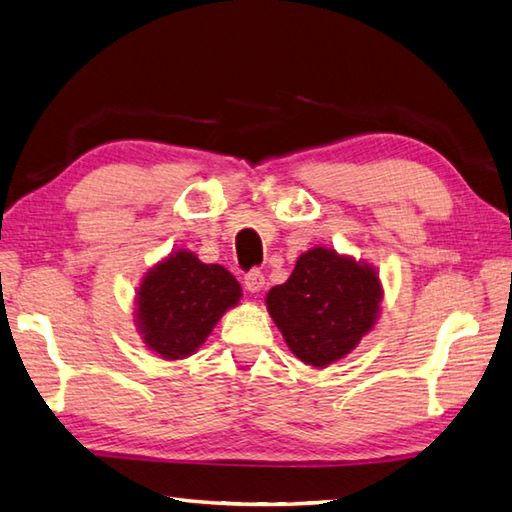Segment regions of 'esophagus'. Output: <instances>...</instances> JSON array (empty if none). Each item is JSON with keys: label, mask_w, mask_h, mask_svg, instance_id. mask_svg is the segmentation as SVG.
Returning a JSON list of instances; mask_svg holds the SVG:
<instances>
[{"label": "esophagus", "mask_w": 512, "mask_h": 512, "mask_svg": "<svg viewBox=\"0 0 512 512\" xmlns=\"http://www.w3.org/2000/svg\"><path fill=\"white\" fill-rule=\"evenodd\" d=\"M245 287L252 291V294H258V291H263L265 287V274L263 271H249V274H245Z\"/></svg>", "instance_id": "esophagus-1"}]
</instances>
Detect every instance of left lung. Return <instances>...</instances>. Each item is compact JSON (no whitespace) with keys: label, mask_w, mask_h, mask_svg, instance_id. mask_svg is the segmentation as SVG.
<instances>
[{"label":"left lung","mask_w":512,"mask_h":512,"mask_svg":"<svg viewBox=\"0 0 512 512\" xmlns=\"http://www.w3.org/2000/svg\"><path fill=\"white\" fill-rule=\"evenodd\" d=\"M380 300L371 267L314 247L298 258L287 283L269 289L267 309L291 353L322 369L356 349L375 325Z\"/></svg>","instance_id":"8db88e82"}]
</instances>
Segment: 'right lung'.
I'll return each mask as SVG.
<instances>
[{"instance_id": "right-lung-1", "label": "right lung", "mask_w": 512, "mask_h": 512, "mask_svg": "<svg viewBox=\"0 0 512 512\" xmlns=\"http://www.w3.org/2000/svg\"><path fill=\"white\" fill-rule=\"evenodd\" d=\"M241 296V285L225 267L205 265L192 252H176L143 278L137 325L145 344L161 358H187Z\"/></svg>"}]
</instances>
